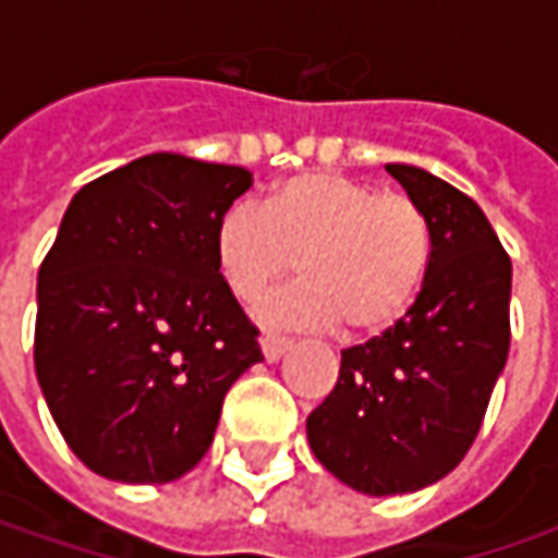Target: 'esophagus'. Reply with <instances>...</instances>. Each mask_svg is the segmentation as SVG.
Returning a JSON list of instances; mask_svg holds the SVG:
<instances>
[{"label": "esophagus", "instance_id": "esophagus-1", "mask_svg": "<svg viewBox=\"0 0 558 558\" xmlns=\"http://www.w3.org/2000/svg\"><path fill=\"white\" fill-rule=\"evenodd\" d=\"M291 338H286V335H264L260 338V348H264V356H267V363H276L279 356L289 351Z\"/></svg>", "mask_w": 558, "mask_h": 558}]
</instances>
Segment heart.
Wrapping results in <instances>:
<instances>
[{
  "mask_svg": "<svg viewBox=\"0 0 558 558\" xmlns=\"http://www.w3.org/2000/svg\"><path fill=\"white\" fill-rule=\"evenodd\" d=\"M432 223L403 192L313 170L267 192L260 207H226L214 229V257L226 289L254 304L298 260L294 289L264 307L269 323L332 326L373 335L413 307L432 267Z\"/></svg>",
  "mask_w": 558,
  "mask_h": 558,
  "instance_id": "obj_1",
  "label": "heart"
}]
</instances>
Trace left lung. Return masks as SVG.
Returning <instances> with one entry per match:
<instances>
[{
	"mask_svg": "<svg viewBox=\"0 0 558 558\" xmlns=\"http://www.w3.org/2000/svg\"><path fill=\"white\" fill-rule=\"evenodd\" d=\"M388 173L432 223V267L391 329L341 351L329 397L307 416L316 460L369 497L450 475L482 428L509 354L512 264L482 207L410 163Z\"/></svg>",
	"mask_w": 558,
	"mask_h": 558,
	"instance_id": "left-lung-1",
	"label": "left lung"
}]
</instances>
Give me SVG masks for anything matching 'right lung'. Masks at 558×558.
<instances>
[{"mask_svg":"<svg viewBox=\"0 0 558 558\" xmlns=\"http://www.w3.org/2000/svg\"><path fill=\"white\" fill-rule=\"evenodd\" d=\"M245 167L145 155L68 204L36 286L33 363L68 447L101 478L167 484L210 450L226 391L260 363L214 229Z\"/></svg>","mask_w":558,"mask_h":558,"instance_id":"right-lung-1","label":"right lung"}]
</instances>
